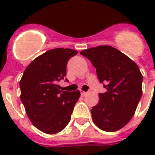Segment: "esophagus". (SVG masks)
I'll list each match as a JSON object with an SVG mask.
<instances>
[{"label":"esophagus","mask_w":155,"mask_h":155,"mask_svg":"<svg viewBox=\"0 0 155 155\" xmlns=\"http://www.w3.org/2000/svg\"><path fill=\"white\" fill-rule=\"evenodd\" d=\"M80 92H81V96L82 97H85L87 95V92H85V91H80Z\"/></svg>","instance_id":"esophagus-1"}]
</instances>
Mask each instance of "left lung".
I'll return each instance as SVG.
<instances>
[{"instance_id": "1", "label": "left lung", "mask_w": 155, "mask_h": 155, "mask_svg": "<svg viewBox=\"0 0 155 155\" xmlns=\"http://www.w3.org/2000/svg\"><path fill=\"white\" fill-rule=\"evenodd\" d=\"M96 68L98 79L107 89L92 107V119L100 129L113 132L134 116L143 94V75L137 64L119 50L100 46L80 52Z\"/></svg>"}]
</instances>
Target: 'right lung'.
I'll return each instance as SVG.
<instances>
[{
    "label": "right lung",
    "mask_w": 155,
    "mask_h": 155,
    "mask_svg": "<svg viewBox=\"0 0 155 155\" xmlns=\"http://www.w3.org/2000/svg\"><path fill=\"white\" fill-rule=\"evenodd\" d=\"M77 51L57 48L36 58L20 80L21 101L32 124L42 132L54 134L63 130L71 118L79 90L66 91L58 82L65 79L67 64Z\"/></svg>",
    "instance_id": "add662e5"
}]
</instances>
